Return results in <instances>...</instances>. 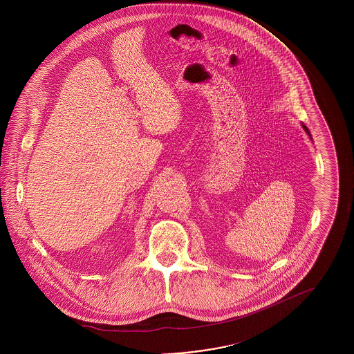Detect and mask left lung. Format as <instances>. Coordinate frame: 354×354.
<instances>
[{"mask_svg": "<svg viewBox=\"0 0 354 354\" xmlns=\"http://www.w3.org/2000/svg\"><path fill=\"white\" fill-rule=\"evenodd\" d=\"M303 127H304V130H305V133H306V134L309 135V136H310V133H309V130H308V127H306V126H305V124H303ZM310 138H312V136H310Z\"/></svg>", "mask_w": 354, "mask_h": 354, "instance_id": "obj_1", "label": "left lung"}]
</instances>
